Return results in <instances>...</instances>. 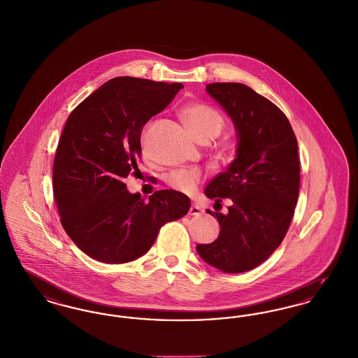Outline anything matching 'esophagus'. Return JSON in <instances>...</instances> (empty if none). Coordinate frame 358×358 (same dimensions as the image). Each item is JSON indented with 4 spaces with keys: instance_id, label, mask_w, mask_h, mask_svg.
<instances>
[{
    "instance_id": "34e87169",
    "label": "esophagus",
    "mask_w": 358,
    "mask_h": 358,
    "mask_svg": "<svg viewBox=\"0 0 358 358\" xmlns=\"http://www.w3.org/2000/svg\"><path fill=\"white\" fill-rule=\"evenodd\" d=\"M201 213H202V208H201L198 204H192V206L189 207V211H188L189 215H199Z\"/></svg>"
}]
</instances>
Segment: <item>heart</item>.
<instances>
[{
  "label": "heart",
  "instance_id": "obj_1",
  "mask_svg": "<svg viewBox=\"0 0 358 358\" xmlns=\"http://www.w3.org/2000/svg\"><path fill=\"white\" fill-rule=\"evenodd\" d=\"M183 117L195 139L217 138L224 127V119L218 110L207 104H191L183 110ZM201 172L192 169L175 170L167 176V183L179 192H191L201 182Z\"/></svg>",
  "mask_w": 358,
  "mask_h": 358
}]
</instances>
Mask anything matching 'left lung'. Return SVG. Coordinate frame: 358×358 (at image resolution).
Returning <instances> with one entry per match:
<instances>
[{
  "mask_svg": "<svg viewBox=\"0 0 358 358\" xmlns=\"http://www.w3.org/2000/svg\"><path fill=\"white\" fill-rule=\"evenodd\" d=\"M207 94L233 120L236 156L204 189L226 214L217 217L219 236L196 251L206 264L224 273H245L264 262L283 241L299 192L298 144L285 113L245 84L213 83Z\"/></svg>",
  "mask_w": 358,
  "mask_h": 358,
  "instance_id": "obj_1",
  "label": "left lung"
}]
</instances>
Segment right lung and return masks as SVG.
<instances>
[{
	"instance_id": "obj_1",
	"label": "right lung",
	"mask_w": 358,
	"mask_h": 358,
	"mask_svg": "<svg viewBox=\"0 0 358 358\" xmlns=\"http://www.w3.org/2000/svg\"><path fill=\"white\" fill-rule=\"evenodd\" d=\"M182 88L180 83L112 78L65 123L53 163L55 199L65 233L96 261L138 259L164 223L189 210L188 196L179 191L160 189L145 201L124 185L138 171L143 127Z\"/></svg>"
}]
</instances>
